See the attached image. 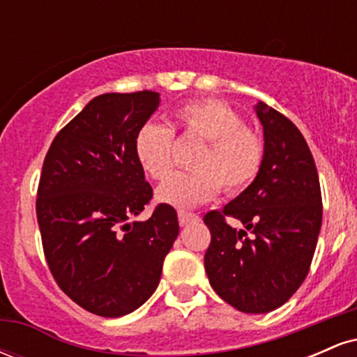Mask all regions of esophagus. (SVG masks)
I'll return each mask as SVG.
<instances>
[{"instance_id": "1", "label": "esophagus", "mask_w": 357, "mask_h": 357, "mask_svg": "<svg viewBox=\"0 0 357 357\" xmlns=\"http://www.w3.org/2000/svg\"><path fill=\"white\" fill-rule=\"evenodd\" d=\"M178 220H179V225H181V227H184V225L196 223V221H199V216L196 215V213L178 211Z\"/></svg>"}]
</instances>
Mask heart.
Masks as SVG:
<instances>
[{
  "label": "heart",
  "mask_w": 357,
  "mask_h": 357,
  "mask_svg": "<svg viewBox=\"0 0 357 357\" xmlns=\"http://www.w3.org/2000/svg\"><path fill=\"white\" fill-rule=\"evenodd\" d=\"M174 130L181 137L202 139L204 146L192 158L196 169L174 173L158 188L161 203L190 208L211 199L220 188L236 196L260 174L264 139L231 105L215 99L186 102L174 110ZM134 155L149 178H166L174 162V132L158 122H144L134 136Z\"/></svg>",
  "instance_id": "heart-1"
}]
</instances>
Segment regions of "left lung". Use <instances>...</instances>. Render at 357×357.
<instances>
[{
	"label": "left lung",
	"instance_id": "left-lung-1",
	"mask_svg": "<svg viewBox=\"0 0 357 357\" xmlns=\"http://www.w3.org/2000/svg\"><path fill=\"white\" fill-rule=\"evenodd\" d=\"M265 159L257 179L221 211L204 215L210 284L240 312L284 305L305 280L322 225V195L312 153L284 114L258 102ZM244 225L236 231L227 223Z\"/></svg>",
	"mask_w": 357,
	"mask_h": 357
}]
</instances>
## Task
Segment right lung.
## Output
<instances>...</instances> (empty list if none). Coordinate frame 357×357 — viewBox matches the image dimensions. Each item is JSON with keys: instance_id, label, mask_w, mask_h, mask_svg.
Segmentation results:
<instances>
[{"instance_id": "obj_1", "label": "right lung", "mask_w": 357, "mask_h": 357, "mask_svg": "<svg viewBox=\"0 0 357 357\" xmlns=\"http://www.w3.org/2000/svg\"><path fill=\"white\" fill-rule=\"evenodd\" d=\"M159 93H104L53 139L45 155L36 220L59 287L100 317H121L154 294L179 233L173 206L153 199L134 155V136L158 109Z\"/></svg>"}]
</instances>
